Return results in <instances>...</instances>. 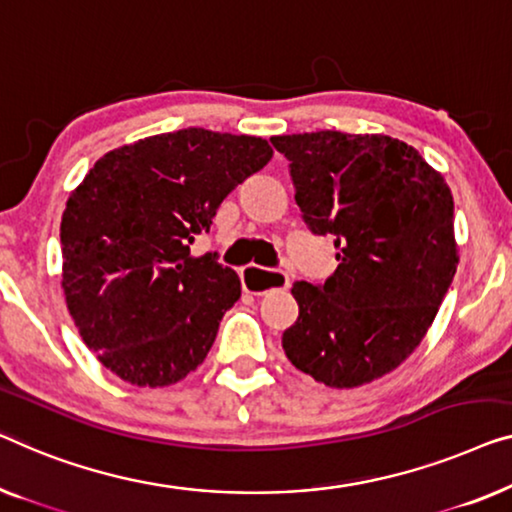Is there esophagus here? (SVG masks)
I'll list each match as a JSON object with an SVG mask.
<instances>
[{
    "label": "esophagus",
    "mask_w": 512,
    "mask_h": 512,
    "mask_svg": "<svg viewBox=\"0 0 512 512\" xmlns=\"http://www.w3.org/2000/svg\"><path fill=\"white\" fill-rule=\"evenodd\" d=\"M240 279H242L244 291L254 295H265L268 291H277V288H281V291L291 288V277H288V272L263 270V268H256V265H247V268H242Z\"/></svg>",
    "instance_id": "esophagus-1"
}]
</instances>
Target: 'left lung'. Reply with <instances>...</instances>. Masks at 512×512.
I'll list each match as a JSON object with an SVG mask.
<instances>
[{
    "mask_svg": "<svg viewBox=\"0 0 512 512\" xmlns=\"http://www.w3.org/2000/svg\"><path fill=\"white\" fill-rule=\"evenodd\" d=\"M291 161L295 203L335 235L337 270L295 281L300 316L281 337L288 360L330 388L397 369L427 335L459 263L453 194L416 147L383 133L274 136Z\"/></svg>",
    "mask_w": 512,
    "mask_h": 512,
    "instance_id": "8db88e82",
    "label": "left lung"
}]
</instances>
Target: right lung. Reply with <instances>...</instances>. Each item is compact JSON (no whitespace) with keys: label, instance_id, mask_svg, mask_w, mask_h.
<instances>
[{"label":"right lung","instance_id":"obj_1","mask_svg":"<svg viewBox=\"0 0 512 512\" xmlns=\"http://www.w3.org/2000/svg\"><path fill=\"white\" fill-rule=\"evenodd\" d=\"M270 159L265 138L189 127L110 150L71 191L59 233L66 307L122 381L164 388L205 360L242 286L189 247Z\"/></svg>","mask_w":512,"mask_h":512}]
</instances>
